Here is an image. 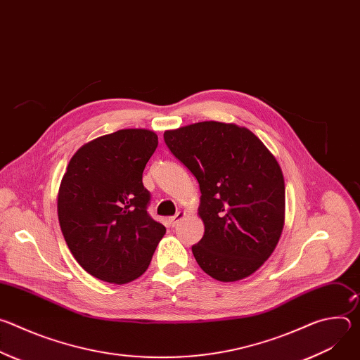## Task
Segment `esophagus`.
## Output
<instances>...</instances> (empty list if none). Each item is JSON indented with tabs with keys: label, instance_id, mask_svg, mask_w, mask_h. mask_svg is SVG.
Instances as JSON below:
<instances>
[{
	"label": "esophagus",
	"instance_id": "1",
	"mask_svg": "<svg viewBox=\"0 0 360 360\" xmlns=\"http://www.w3.org/2000/svg\"><path fill=\"white\" fill-rule=\"evenodd\" d=\"M185 211H179V212H176L174 217H171L169 219H168V222H169V225L171 226H175V225H178V222L179 221H182L184 218H185Z\"/></svg>",
	"mask_w": 360,
	"mask_h": 360
}]
</instances>
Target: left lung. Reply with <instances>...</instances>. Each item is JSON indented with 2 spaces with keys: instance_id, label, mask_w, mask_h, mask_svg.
Masks as SVG:
<instances>
[{
  "instance_id": "left-lung-1",
  "label": "left lung",
  "mask_w": 360,
  "mask_h": 360,
  "mask_svg": "<svg viewBox=\"0 0 360 360\" xmlns=\"http://www.w3.org/2000/svg\"><path fill=\"white\" fill-rule=\"evenodd\" d=\"M165 143L200 189L205 232L192 246L200 269L221 282L248 278L268 261L285 224L282 169L245 127L203 121L165 131Z\"/></svg>"
}]
</instances>
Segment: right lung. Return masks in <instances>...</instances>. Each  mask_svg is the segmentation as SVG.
Instances as JSON below:
<instances>
[{
  "mask_svg": "<svg viewBox=\"0 0 360 360\" xmlns=\"http://www.w3.org/2000/svg\"><path fill=\"white\" fill-rule=\"evenodd\" d=\"M158 146L149 129H120L82 145L58 191V221L77 262L94 278L128 283L149 266L167 229L146 212L142 172Z\"/></svg>",
  "mask_w": 360,
  "mask_h": 360,
  "instance_id": "1",
  "label": "right lung"
}]
</instances>
